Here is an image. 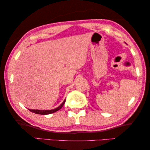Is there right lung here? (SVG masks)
<instances>
[{
    "instance_id": "1",
    "label": "right lung",
    "mask_w": 150,
    "mask_h": 150,
    "mask_svg": "<svg viewBox=\"0 0 150 150\" xmlns=\"http://www.w3.org/2000/svg\"><path fill=\"white\" fill-rule=\"evenodd\" d=\"M65 101H66V100H64V101L63 102L62 104H61V105H60V106L58 107V108H56L54 109V110H30V109H28V110H30V112L34 113V114H37L46 115V114H52V113H54V112H56V111H58V110H60L61 108H62V106L64 105V104Z\"/></svg>"
}]
</instances>
